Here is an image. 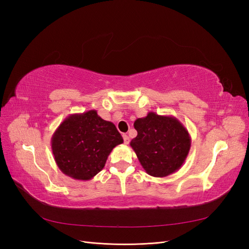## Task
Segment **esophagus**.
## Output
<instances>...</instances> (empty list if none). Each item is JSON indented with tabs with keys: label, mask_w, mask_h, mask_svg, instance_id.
Instances as JSON below:
<instances>
[{
	"label": "esophagus",
	"mask_w": 249,
	"mask_h": 249,
	"mask_svg": "<svg viewBox=\"0 0 249 249\" xmlns=\"http://www.w3.org/2000/svg\"><path fill=\"white\" fill-rule=\"evenodd\" d=\"M123 138H124V144H129V142H130L129 136H127V135H125V134H124Z\"/></svg>",
	"instance_id": "esophagus-1"
}]
</instances>
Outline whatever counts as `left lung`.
<instances>
[{"label": "left lung", "mask_w": 249, "mask_h": 249, "mask_svg": "<svg viewBox=\"0 0 249 249\" xmlns=\"http://www.w3.org/2000/svg\"><path fill=\"white\" fill-rule=\"evenodd\" d=\"M137 136L130 142L138 160L149 176L165 178L178 171L191 147V137L175 116L148 112L134 123Z\"/></svg>", "instance_id": "left-lung-1"}]
</instances>
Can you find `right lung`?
Segmentation results:
<instances>
[{
  "instance_id": "1",
  "label": "right lung",
  "mask_w": 249,
  "mask_h": 249,
  "mask_svg": "<svg viewBox=\"0 0 249 249\" xmlns=\"http://www.w3.org/2000/svg\"><path fill=\"white\" fill-rule=\"evenodd\" d=\"M123 142L114 124L89 110L67 116L53 134L51 145L57 166L65 176L89 180L104 168L112 149Z\"/></svg>"
}]
</instances>
